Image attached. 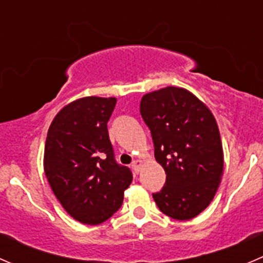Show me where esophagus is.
Listing matches in <instances>:
<instances>
[{
	"label": "esophagus",
	"instance_id": "1",
	"mask_svg": "<svg viewBox=\"0 0 263 263\" xmlns=\"http://www.w3.org/2000/svg\"><path fill=\"white\" fill-rule=\"evenodd\" d=\"M141 164H142V161H140V160H134V161H132L131 166H132V169H134V172L136 174L140 172V168H141Z\"/></svg>",
	"mask_w": 263,
	"mask_h": 263
}]
</instances>
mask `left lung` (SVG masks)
I'll use <instances>...</instances> for the list:
<instances>
[{"label":"left lung","instance_id":"obj_1","mask_svg":"<svg viewBox=\"0 0 263 263\" xmlns=\"http://www.w3.org/2000/svg\"><path fill=\"white\" fill-rule=\"evenodd\" d=\"M140 113L166 174L163 188L153 193L156 205L172 219H193L213 201L224 166L213 113L190 91L174 86L144 95Z\"/></svg>","mask_w":263,"mask_h":263}]
</instances>
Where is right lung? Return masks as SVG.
Returning a JSON list of instances; mask_svg holds the SVG:
<instances>
[{
  "mask_svg": "<svg viewBox=\"0 0 263 263\" xmlns=\"http://www.w3.org/2000/svg\"><path fill=\"white\" fill-rule=\"evenodd\" d=\"M116 98L87 97L53 119L44 147V172L61 205L82 224L98 225L121 208L132 182L117 163L108 134Z\"/></svg>",
  "mask_w": 263,
  "mask_h": 263,
  "instance_id": "add662e5",
  "label": "right lung"
}]
</instances>
